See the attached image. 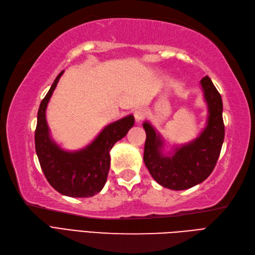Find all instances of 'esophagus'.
<instances>
[{
  "instance_id": "1",
  "label": "esophagus",
  "mask_w": 255,
  "mask_h": 255,
  "mask_svg": "<svg viewBox=\"0 0 255 255\" xmlns=\"http://www.w3.org/2000/svg\"><path fill=\"white\" fill-rule=\"evenodd\" d=\"M133 116H134V119H135L136 122H141L146 118L147 111H146V109L141 108V107H139V108H136L133 111Z\"/></svg>"
}]
</instances>
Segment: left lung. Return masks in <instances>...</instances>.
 Instances as JSON below:
<instances>
[{
    "mask_svg": "<svg viewBox=\"0 0 255 255\" xmlns=\"http://www.w3.org/2000/svg\"><path fill=\"white\" fill-rule=\"evenodd\" d=\"M204 98L209 106L208 126L190 144L176 149L168 157L162 153L163 142L149 123L145 122L144 163L152 178L170 190H187L201 183L215 168L225 138L223 100L209 76L201 79Z\"/></svg>",
    "mask_w": 255,
    "mask_h": 255,
    "instance_id": "left-lung-1",
    "label": "left lung"
}]
</instances>
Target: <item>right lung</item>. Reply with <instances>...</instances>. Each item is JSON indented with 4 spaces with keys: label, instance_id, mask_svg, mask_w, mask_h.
<instances>
[{
    "label": "right lung",
    "instance_id": "obj_1",
    "mask_svg": "<svg viewBox=\"0 0 255 255\" xmlns=\"http://www.w3.org/2000/svg\"><path fill=\"white\" fill-rule=\"evenodd\" d=\"M56 77L38 110L35 146L43 174L57 192L69 197L87 198L100 193L107 181L110 168V150L124 137L134 124L128 116L107 126L86 148L68 152L57 146L50 136L45 110L62 73Z\"/></svg>",
    "mask_w": 255,
    "mask_h": 255
}]
</instances>
